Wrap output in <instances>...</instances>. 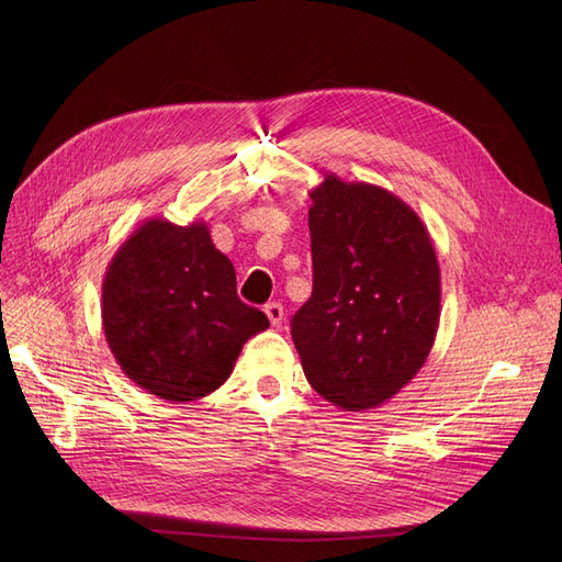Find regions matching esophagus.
<instances>
[{"instance_id":"34e87169","label":"esophagus","mask_w":562,"mask_h":562,"mask_svg":"<svg viewBox=\"0 0 562 562\" xmlns=\"http://www.w3.org/2000/svg\"><path fill=\"white\" fill-rule=\"evenodd\" d=\"M263 312H266V316H269V321H271V326L273 328H278L280 323H282V318H284V310H282V305L280 303H269L263 307Z\"/></svg>"}]
</instances>
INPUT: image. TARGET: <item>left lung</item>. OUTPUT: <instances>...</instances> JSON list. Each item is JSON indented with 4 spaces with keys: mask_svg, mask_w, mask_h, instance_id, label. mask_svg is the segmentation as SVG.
I'll list each match as a JSON object with an SVG mask.
<instances>
[{
    "mask_svg": "<svg viewBox=\"0 0 562 562\" xmlns=\"http://www.w3.org/2000/svg\"><path fill=\"white\" fill-rule=\"evenodd\" d=\"M310 198L314 286L291 337L323 398L371 409L430 356L441 312L435 246L419 214L382 187L323 172Z\"/></svg>",
    "mask_w": 562,
    "mask_h": 562,
    "instance_id": "left-lung-1",
    "label": "left lung"
}]
</instances>
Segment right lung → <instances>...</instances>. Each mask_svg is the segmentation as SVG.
Segmentation results:
<instances>
[{"instance_id": "right-lung-1", "label": "right lung", "mask_w": 562, "mask_h": 562, "mask_svg": "<svg viewBox=\"0 0 562 562\" xmlns=\"http://www.w3.org/2000/svg\"><path fill=\"white\" fill-rule=\"evenodd\" d=\"M266 328V314L236 296L234 266L204 221L147 218L106 266V344L123 373L164 401L216 392L244 344Z\"/></svg>"}]
</instances>
